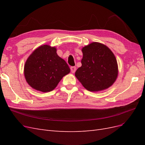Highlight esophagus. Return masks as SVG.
Here are the masks:
<instances>
[{
  "label": "esophagus",
  "instance_id": "34e87169",
  "mask_svg": "<svg viewBox=\"0 0 145 145\" xmlns=\"http://www.w3.org/2000/svg\"><path fill=\"white\" fill-rule=\"evenodd\" d=\"M71 71L72 73H74L76 71V67H71Z\"/></svg>",
  "mask_w": 145,
  "mask_h": 145
}]
</instances>
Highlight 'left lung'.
Listing matches in <instances>:
<instances>
[{
    "mask_svg": "<svg viewBox=\"0 0 145 145\" xmlns=\"http://www.w3.org/2000/svg\"><path fill=\"white\" fill-rule=\"evenodd\" d=\"M82 67L75 76L89 91H102L110 87L118 75L117 60L106 46L98 42L90 43L82 48Z\"/></svg>",
    "mask_w": 145,
    "mask_h": 145,
    "instance_id": "8db88e82",
    "label": "left lung"
}]
</instances>
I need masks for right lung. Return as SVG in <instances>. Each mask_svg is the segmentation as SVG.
I'll list each match as a JSON object with an SVG mask.
<instances>
[{"label":"right lung","instance_id":"obj_1","mask_svg":"<svg viewBox=\"0 0 145 145\" xmlns=\"http://www.w3.org/2000/svg\"><path fill=\"white\" fill-rule=\"evenodd\" d=\"M70 72L65 61L56 53V48L45 45L29 56L24 67V75L33 88L42 92L53 90L62 77Z\"/></svg>","mask_w":145,"mask_h":145}]
</instances>
